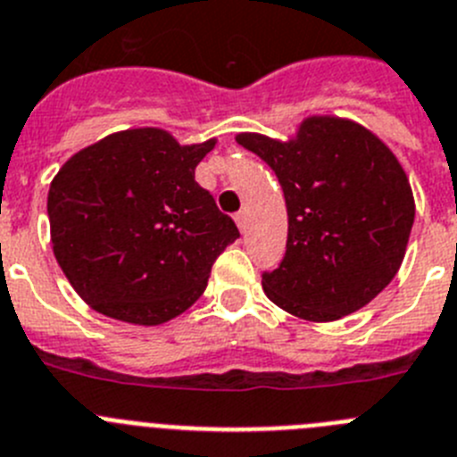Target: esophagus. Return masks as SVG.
I'll use <instances>...</instances> for the list:
<instances>
[{
  "label": "esophagus",
  "mask_w": 457,
  "mask_h": 457,
  "mask_svg": "<svg viewBox=\"0 0 457 457\" xmlns=\"http://www.w3.org/2000/svg\"><path fill=\"white\" fill-rule=\"evenodd\" d=\"M234 220H237L238 229H241V232H245V225H248V213H245V212H238L237 216H234Z\"/></svg>",
  "instance_id": "esophagus-1"
}]
</instances>
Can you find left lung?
I'll use <instances>...</instances> for the list:
<instances>
[{
  "mask_svg": "<svg viewBox=\"0 0 457 457\" xmlns=\"http://www.w3.org/2000/svg\"><path fill=\"white\" fill-rule=\"evenodd\" d=\"M237 143L264 159L285 191L287 253L262 278L269 300L312 323L369 305L401 269L414 223L396 154L339 116L303 118L289 138L241 131Z\"/></svg>",
  "mask_w": 457,
  "mask_h": 457,
  "instance_id": "left-lung-1",
  "label": "left lung"
}]
</instances>
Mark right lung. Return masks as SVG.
Listing matches in <instances>:
<instances>
[{
  "label": "right lung",
  "mask_w": 457,
  "mask_h": 457,
  "mask_svg": "<svg viewBox=\"0 0 457 457\" xmlns=\"http://www.w3.org/2000/svg\"><path fill=\"white\" fill-rule=\"evenodd\" d=\"M216 138L182 145L162 127L75 152L47 193L52 250L72 289L109 319L162 326L207 289L238 229L195 182Z\"/></svg>",
  "instance_id": "1"
}]
</instances>
